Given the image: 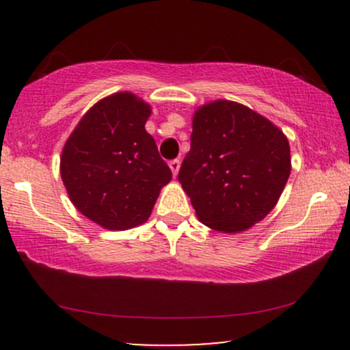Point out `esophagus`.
<instances>
[{
	"label": "esophagus",
	"instance_id": "esophagus-1",
	"mask_svg": "<svg viewBox=\"0 0 350 350\" xmlns=\"http://www.w3.org/2000/svg\"><path fill=\"white\" fill-rule=\"evenodd\" d=\"M170 167H171V171H172V176H178L179 167H180L179 159H172V161H170Z\"/></svg>",
	"mask_w": 350,
	"mask_h": 350
}]
</instances>
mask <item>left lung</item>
Returning <instances> with one entry per match:
<instances>
[{
  "label": "left lung",
  "instance_id": "1",
  "mask_svg": "<svg viewBox=\"0 0 350 350\" xmlns=\"http://www.w3.org/2000/svg\"><path fill=\"white\" fill-rule=\"evenodd\" d=\"M290 172V143L270 120L230 100L196 110L178 179L204 226L250 228L276 206Z\"/></svg>",
  "mask_w": 350,
  "mask_h": 350
}]
</instances>
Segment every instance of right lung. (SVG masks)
Instances as JSON below:
<instances>
[{
	"label": "right lung",
	"instance_id": "right-lung-1",
	"mask_svg": "<svg viewBox=\"0 0 350 350\" xmlns=\"http://www.w3.org/2000/svg\"><path fill=\"white\" fill-rule=\"evenodd\" d=\"M150 115L146 102L118 92L95 103L64 144L60 176L72 204L108 230L146 222L172 178L144 130Z\"/></svg>",
	"mask_w": 350,
	"mask_h": 350
}]
</instances>
